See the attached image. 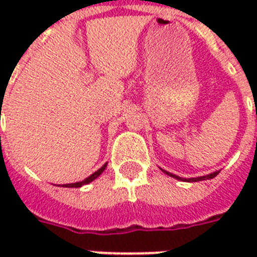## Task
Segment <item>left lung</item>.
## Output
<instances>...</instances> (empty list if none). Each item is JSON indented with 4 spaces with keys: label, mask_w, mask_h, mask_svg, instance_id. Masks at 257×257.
Listing matches in <instances>:
<instances>
[{
    "label": "left lung",
    "mask_w": 257,
    "mask_h": 257,
    "mask_svg": "<svg viewBox=\"0 0 257 257\" xmlns=\"http://www.w3.org/2000/svg\"><path fill=\"white\" fill-rule=\"evenodd\" d=\"M164 173H167L168 176H172V177H175V179L177 180H183L181 177H179V176L176 175H172V173H169V172L164 171ZM219 175V172H213V173H211V175H207V176H201V177H195V179H184L185 181H191V183H193V181H201V180H208V179H213V177H216V176Z\"/></svg>",
    "instance_id": "left-lung-1"
}]
</instances>
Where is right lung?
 <instances>
[{"instance_id": "obj_1", "label": "right lung", "mask_w": 257, "mask_h": 257, "mask_svg": "<svg viewBox=\"0 0 257 257\" xmlns=\"http://www.w3.org/2000/svg\"><path fill=\"white\" fill-rule=\"evenodd\" d=\"M105 168H106V164L102 165V167H101V168L98 169V171L94 172L93 175H90V176H89V177H86L85 180H82V181H80V183L65 184V185H62V187H66V188H78V187H81V185H84V184H88V183H90V181H93V180H94V179H97V177H98V176H100L101 173L104 172Z\"/></svg>"}]
</instances>
